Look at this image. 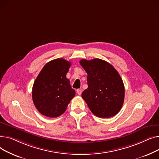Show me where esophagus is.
Instances as JSON below:
<instances>
[{
    "label": "esophagus",
    "mask_w": 159,
    "mask_h": 159,
    "mask_svg": "<svg viewBox=\"0 0 159 159\" xmlns=\"http://www.w3.org/2000/svg\"><path fill=\"white\" fill-rule=\"evenodd\" d=\"M77 93L79 95H80L81 93H82V90L80 89H77Z\"/></svg>",
    "instance_id": "1"
}]
</instances>
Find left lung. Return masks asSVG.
<instances>
[{"instance_id": "obj_1", "label": "left lung", "mask_w": 159, "mask_h": 159, "mask_svg": "<svg viewBox=\"0 0 159 159\" xmlns=\"http://www.w3.org/2000/svg\"><path fill=\"white\" fill-rule=\"evenodd\" d=\"M80 64L88 74V88L82 97L95 116L110 118L122 107L124 86L119 73L107 62L94 58L82 59Z\"/></svg>"}]
</instances>
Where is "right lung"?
<instances>
[{
	"label": "right lung",
	"mask_w": 159,
	"mask_h": 159,
	"mask_svg": "<svg viewBox=\"0 0 159 159\" xmlns=\"http://www.w3.org/2000/svg\"><path fill=\"white\" fill-rule=\"evenodd\" d=\"M71 62L57 58L48 62L35 79L32 89V98L37 110L48 117H57L63 114L75 95L69 79L66 78Z\"/></svg>",
	"instance_id": "right-lung-1"
}]
</instances>
